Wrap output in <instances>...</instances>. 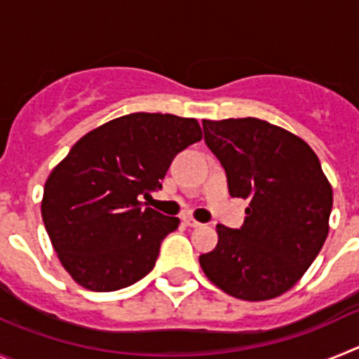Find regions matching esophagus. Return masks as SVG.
<instances>
[{
	"label": "esophagus",
	"mask_w": 359,
	"mask_h": 359,
	"mask_svg": "<svg viewBox=\"0 0 359 359\" xmlns=\"http://www.w3.org/2000/svg\"><path fill=\"white\" fill-rule=\"evenodd\" d=\"M183 223H185L187 226H190V228H198V226H201V223H198V221H196V219L189 217V215H187V217H183Z\"/></svg>",
	"instance_id": "34e87169"
}]
</instances>
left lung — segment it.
<instances>
[{"label": "left lung", "instance_id": "left-lung-1", "mask_svg": "<svg viewBox=\"0 0 359 359\" xmlns=\"http://www.w3.org/2000/svg\"><path fill=\"white\" fill-rule=\"evenodd\" d=\"M203 133L226 172L231 198L250 199L243 226L217 224V246L199 257L203 271L241 300L286 293L315 261L329 231L332 189L318 156L266 120H203Z\"/></svg>", "mask_w": 359, "mask_h": 359}]
</instances>
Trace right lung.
I'll return each instance as SVG.
<instances>
[{"mask_svg": "<svg viewBox=\"0 0 359 359\" xmlns=\"http://www.w3.org/2000/svg\"><path fill=\"white\" fill-rule=\"evenodd\" d=\"M194 118L131 113L82 136L46 180L43 223L62 266L82 287L116 291L154 268L180 224L138 201L161 189L177 152L201 140Z\"/></svg>", "mask_w": 359, "mask_h": 359, "instance_id": "right-lung-1", "label": "right lung"}]
</instances>
